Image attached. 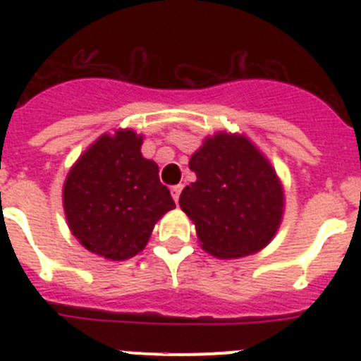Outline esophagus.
<instances>
[{
  "label": "esophagus",
  "mask_w": 361,
  "mask_h": 361,
  "mask_svg": "<svg viewBox=\"0 0 361 361\" xmlns=\"http://www.w3.org/2000/svg\"><path fill=\"white\" fill-rule=\"evenodd\" d=\"M180 191H183V184L171 188V197H173L175 202H178V197H180Z\"/></svg>",
  "instance_id": "obj_1"
}]
</instances>
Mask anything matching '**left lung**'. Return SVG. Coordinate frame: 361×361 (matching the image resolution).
Wrapping results in <instances>:
<instances>
[{"label":"left lung","instance_id":"obj_1","mask_svg":"<svg viewBox=\"0 0 361 361\" xmlns=\"http://www.w3.org/2000/svg\"><path fill=\"white\" fill-rule=\"evenodd\" d=\"M197 180L180 193L200 247L220 260L264 250L282 224L283 186L275 168L244 133L206 137L190 159Z\"/></svg>","mask_w":361,"mask_h":361}]
</instances>
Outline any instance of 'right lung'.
<instances>
[{
  "label": "right lung",
  "mask_w": 361,
  "mask_h": 361,
  "mask_svg": "<svg viewBox=\"0 0 361 361\" xmlns=\"http://www.w3.org/2000/svg\"><path fill=\"white\" fill-rule=\"evenodd\" d=\"M145 135L103 133L73 162L63 184L72 235L90 253L121 262L141 253L162 215L175 208L159 166L142 157Z\"/></svg>",
  "instance_id": "right-lung-1"
}]
</instances>
